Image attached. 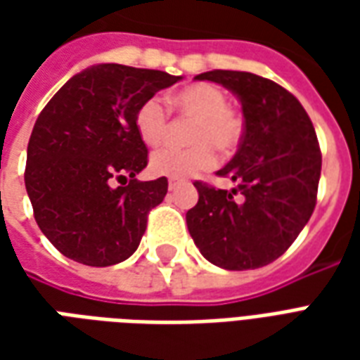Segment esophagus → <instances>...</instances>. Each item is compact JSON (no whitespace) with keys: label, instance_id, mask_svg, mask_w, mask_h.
Returning <instances> with one entry per match:
<instances>
[{"label":"esophagus","instance_id":"34e87169","mask_svg":"<svg viewBox=\"0 0 360 360\" xmlns=\"http://www.w3.org/2000/svg\"><path fill=\"white\" fill-rule=\"evenodd\" d=\"M181 185V181L177 179H169V183H167V187H169V191H173V188H177Z\"/></svg>","mask_w":360,"mask_h":360}]
</instances>
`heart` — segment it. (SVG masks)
Here are the masks:
<instances>
[{
	"mask_svg": "<svg viewBox=\"0 0 360 360\" xmlns=\"http://www.w3.org/2000/svg\"><path fill=\"white\" fill-rule=\"evenodd\" d=\"M169 103L183 117L195 119L188 133V141L195 142L188 148L158 150L150 158V169L173 179H185L191 175L210 169L218 162V146L221 152L231 150L241 142L243 119L231 108H227L226 92L208 82L188 84L169 96ZM134 125L139 136L148 146H160L167 139L169 115L164 103L158 98H150L142 103Z\"/></svg>",
	"mask_w": 360,
	"mask_h": 360,
	"instance_id": "b5f03b06",
	"label": "heart"
}]
</instances>
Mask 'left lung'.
<instances>
[{
    "instance_id": "1",
    "label": "left lung",
    "mask_w": 360,
    "mask_h": 360,
    "mask_svg": "<svg viewBox=\"0 0 360 360\" xmlns=\"http://www.w3.org/2000/svg\"><path fill=\"white\" fill-rule=\"evenodd\" d=\"M195 79L237 96L245 131L233 160L218 172L237 187L224 191L196 181L188 233L212 264L255 270L281 257L312 216L322 169L316 133L301 102L270 79L221 69Z\"/></svg>"
}]
</instances>
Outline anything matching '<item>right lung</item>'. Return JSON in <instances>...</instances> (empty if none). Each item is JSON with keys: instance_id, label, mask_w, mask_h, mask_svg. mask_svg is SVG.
<instances>
[{"instance_id": "1", "label": "right lung", "mask_w": 360, "mask_h": 360, "mask_svg": "<svg viewBox=\"0 0 360 360\" xmlns=\"http://www.w3.org/2000/svg\"><path fill=\"white\" fill-rule=\"evenodd\" d=\"M181 79L98 63L71 77L38 115L25 185L36 224L63 257L100 268L139 249L167 179H136L148 164V150L134 117L158 90ZM113 180L122 185L113 188Z\"/></svg>"}]
</instances>
